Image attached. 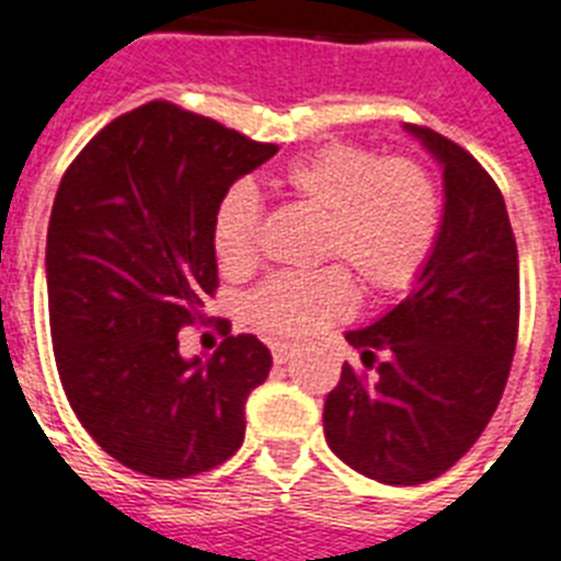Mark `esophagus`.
Masks as SVG:
<instances>
[{"mask_svg": "<svg viewBox=\"0 0 561 561\" xmlns=\"http://www.w3.org/2000/svg\"><path fill=\"white\" fill-rule=\"evenodd\" d=\"M294 345H288V343H271V354H273V363H276V366H282V363H288L290 357H294Z\"/></svg>", "mask_w": 561, "mask_h": 561, "instance_id": "34e87169", "label": "esophagus"}]
</instances>
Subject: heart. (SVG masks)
<instances>
[{"label":"heart","instance_id":"b5f03b06","mask_svg":"<svg viewBox=\"0 0 561 561\" xmlns=\"http://www.w3.org/2000/svg\"><path fill=\"white\" fill-rule=\"evenodd\" d=\"M273 184L325 213L317 256L340 267L271 276L248 302L250 322L267 334L305 336L345 317L354 308L346 270L371 296L412 288L438 244V186L430 170L407 154L377 158L357 144H325L296 154ZM259 225L256 190L230 186L213 213V253L221 271L253 267Z\"/></svg>","mask_w":561,"mask_h":561}]
</instances>
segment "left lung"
Returning <instances> with one entry per match:
<instances>
[{"label":"left lung","mask_w":561,"mask_h":561,"mask_svg":"<svg viewBox=\"0 0 561 561\" xmlns=\"http://www.w3.org/2000/svg\"><path fill=\"white\" fill-rule=\"evenodd\" d=\"M407 129L444 167L438 244L403 302L345 334L375 375L345 363L322 412L331 453L394 486L426 484L470 453L518 336V250L502 190L455 140Z\"/></svg>","instance_id":"1"}]
</instances>
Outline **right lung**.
Segmentation results:
<instances>
[{
    "instance_id": "1",
    "label": "right lung",
    "mask_w": 561,
    "mask_h": 561,
    "mask_svg": "<svg viewBox=\"0 0 561 561\" xmlns=\"http://www.w3.org/2000/svg\"><path fill=\"white\" fill-rule=\"evenodd\" d=\"M279 152L209 117L152 100L115 117L59 181L45 276L59 383L123 467L190 478L244 440V403L271 352L230 336L209 359L178 354L218 288L213 213L221 195Z\"/></svg>"
}]
</instances>
